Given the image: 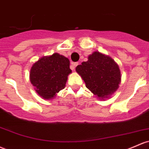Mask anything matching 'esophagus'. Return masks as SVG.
Instances as JSON below:
<instances>
[{"label":"esophagus","instance_id":"34e87169","mask_svg":"<svg viewBox=\"0 0 149 149\" xmlns=\"http://www.w3.org/2000/svg\"><path fill=\"white\" fill-rule=\"evenodd\" d=\"M78 65V62H73V63H72V66H73V69L75 68V67H76Z\"/></svg>","mask_w":149,"mask_h":149}]
</instances>
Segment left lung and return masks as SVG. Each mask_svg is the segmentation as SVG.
Returning a JSON list of instances; mask_svg holds the SVG:
<instances>
[{"mask_svg":"<svg viewBox=\"0 0 149 149\" xmlns=\"http://www.w3.org/2000/svg\"><path fill=\"white\" fill-rule=\"evenodd\" d=\"M76 71L86 83V86L97 98H109L117 91L122 80L118 64L110 56L94 52L76 66Z\"/></svg>","mask_w":149,"mask_h":149,"instance_id":"8db88e82","label":"left lung"}]
</instances>
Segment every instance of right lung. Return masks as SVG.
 <instances>
[{"instance_id":"right-lung-1","label":"right lung","mask_w":149,"mask_h":149,"mask_svg":"<svg viewBox=\"0 0 149 149\" xmlns=\"http://www.w3.org/2000/svg\"><path fill=\"white\" fill-rule=\"evenodd\" d=\"M71 72L69 59L54 53L42 56L32 64L29 80L41 97L51 100L66 87L68 76Z\"/></svg>"}]
</instances>
